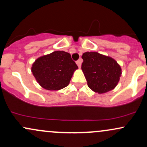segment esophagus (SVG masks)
I'll use <instances>...</instances> for the list:
<instances>
[{
	"label": "esophagus",
	"mask_w": 147,
	"mask_h": 147,
	"mask_svg": "<svg viewBox=\"0 0 147 147\" xmlns=\"http://www.w3.org/2000/svg\"><path fill=\"white\" fill-rule=\"evenodd\" d=\"M82 59H79L78 61H76V63H77V65H78V67L79 68H81V65H82Z\"/></svg>",
	"instance_id": "1"
}]
</instances>
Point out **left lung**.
Wrapping results in <instances>:
<instances>
[{
    "mask_svg": "<svg viewBox=\"0 0 147 147\" xmlns=\"http://www.w3.org/2000/svg\"><path fill=\"white\" fill-rule=\"evenodd\" d=\"M82 70L88 87L99 94L113 90L122 75V68L112 57L97 52H84Z\"/></svg>",
    "mask_w": 147,
    "mask_h": 147,
    "instance_id": "1",
    "label": "left lung"
}]
</instances>
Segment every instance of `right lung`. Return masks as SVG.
I'll list each match as a JSON object with an SVG mask.
<instances>
[{
    "mask_svg": "<svg viewBox=\"0 0 147 147\" xmlns=\"http://www.w3.org/2000/svg\"><path fill=\"white\" fill-rule=\"evenodd\" d=\"M77 69L78 66L68 52L55 51L36 59L31 71L43 88L59 90L70 84L74 72Z\"/></svg>",
    "mask_w": 147,
    "mask_h": 147,
    "instance_id": "1",
    "label": "right lung"
}]
</instances>
